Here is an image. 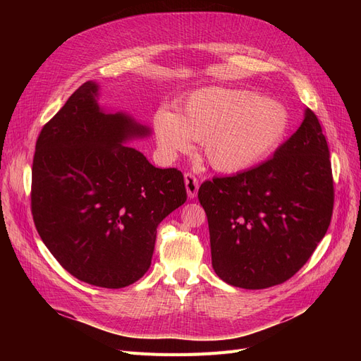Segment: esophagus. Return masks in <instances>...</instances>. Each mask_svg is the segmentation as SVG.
<instances>
[{"mask_svg":"<svg viewBox=\"0 0 361 361\" xmlns=\"http://www.w3.org/2000/svg\"><path fill=\"white\" fill-rule=\"evenodd\" d=\"M183 179H185V188H187L188 197L194 199L195 195H197V191H199V179L195 178L192 173H185Z\"/></svg>","mask_w":361,"mask_h":361,"instance_id":"1","label":"esophagus"}]
</instances>
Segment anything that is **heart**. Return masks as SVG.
Listing matches in <instances>:
<instances>
[{
    "label": "heart",
    "instance_id": "b5f03b06",
    "mask_svg": "<svg viewBox=\"0 0 361 361\" xmlns=\"http://www.w3.org/2000/svg\"><path fill=\"white\" fill-rule=\"evenodd\" d=\"M290 126L286 106L248 90L206 87L192 92L179 113L159 110L155 137L161 154L174 158L200 141L204 161L220 173L257 166L281 146Z\"/></svg>",
    "mask_w": 361,
    "mask_h": 361
}]
</instances>
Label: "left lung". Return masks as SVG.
<instances>
[{"label":"left lung","mask_w":361,"mask_h":361,"mask_svg":"<svg viewBox=\"0 0 361 361\" xmlns=\"http://www.w3.org/2000/svg\"><path fill=\"white\" fill-rule=\"evenodd\" d=\"M199 200L218 277L244 289L289 280L313 255L333 215L330 150L318 117L307 108L274 157L233 176L204 180Z\"/></svg>","instance_id":"left-lung-1"}]
</instances>
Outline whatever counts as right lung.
<instances>
[{"label":"right lung","instance_id":"add662e5","mask_svg":"<svg viewBox=\"0 0 361 361\" xmlns=\"http://www.w3.org/2000/svg\"><path fill=\"white\" fill-rule=\"evenodd\" d=\"M87 81L42 128L31 170V214L52 256L93 286L118 289L146 274L157 227L187 200L183 174L157 169L123 145L149 128L106 114Z\"/></svg>","mask_w":361,"mask_h":361}]
</instances>
